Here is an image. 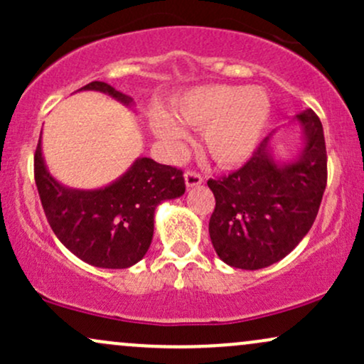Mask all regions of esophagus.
Wrapping results in <instances>:
<instances>
[{"label": "esophagus", "instance_id": "esophagus-1", "mask_svg": "<svg viewBox=\"0 0 364 364\" xmlns=\"http://www.w3.org/2000/svg\"><path fill=\"white\" fill-rule=\"evenodd\" d=\"M185 181H186V186L188 188H193V186L202 185L203 178H202V174L196 173V171H186V173H185Z\"/></svg>", "mask_w": 364, "mask_h": 364}]
</instances>
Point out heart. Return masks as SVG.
<instances>
[{
	"label": "heart",
	"mask_w": 364,
	"mask_h": 364,
	"mask_svg": "<svg viewBox=\"0 0 364 364\" xmlns=\"http://www.w3.org/2000/svg\"><path fill=\"white\" fill-rule=\"evenodd\" d=\"M270 99L260 87L212 83L178 95L171 111L178 123L202 129V147L215 164L232 168L253 154L270 118ZM168 114L152 118L154 133L171 147L185 140L183 129Z\"/></svg>",
	"instance_id": "b5f03b06"
}]
</instances>
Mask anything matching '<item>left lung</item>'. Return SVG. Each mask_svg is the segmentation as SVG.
I'll return each instance as SVG.
<instances>
[{
	"label": "left lung",
	"mask_w": 364,
	"mask_h": 364,
	"mask_svg": "<svg viewBox=\"0 0 364 364\" xmlns=\"http://www.w3.org/2000/svg\"><path fill=\"white\" fill-rule=\"evenodd\" d=\"M304 145L298 161L275 164L269 136L228 176L210 178L215 208L208 223L212 245L228 265L258 270L289 255L306 236L327 186V149L318 116H296Z\"/></svg>",
	"instance_id": "left-lung-1"
}]
</instances>
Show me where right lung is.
<instances>
[{"label": "right lung", "mask_w": 364, "mask_h": 364, "mask_svg": "<svg viewBox=\"0 0 364 364\" xmlns=\"http://www.w3.org/2000/svg\"><path fill=\"white\" fill-rule=\"evenodd\" d=\"M80 90H101L132 102L106 82H90ZM34 178L58 240L80 260L102 269H127L140 262L152 243L156 207L186 190L181 169L149 157L135 161L127 174L101 190H70L46 169L41 140L34 154Z\"/></svg>", "instance_id": "right-lung-1"}]
</instances>
